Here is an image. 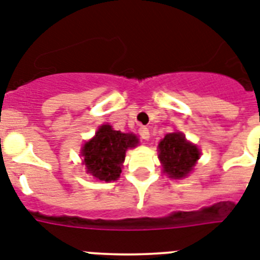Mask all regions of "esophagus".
Segmentation results:
<instances>
[{"label":"esophagus","instance_id":"obj_1","mask_svg":"<svg viewBox=\"0 0 260 260\" xmlns=\"http://www.w3.org/2000/svg\"><path fill=\"white\" fill-rule=\"evenodd\" d=\"M139 135L143 140H149V137H150V132H149V128L141 127L139 129Z\"/></svg>","mask_w":260,"mask_h":260}]
</instances>
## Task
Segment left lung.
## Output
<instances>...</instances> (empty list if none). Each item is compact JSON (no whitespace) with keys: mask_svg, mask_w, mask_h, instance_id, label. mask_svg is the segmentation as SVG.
I'll return each mask as SVG.
<instances>
[{"mask_svg":"<svg viewBox=\"0 0 260 260\" xmlns=\"http://www.w3.org/2000/svg\"><path fill=\"white\" fill-rule=\"evenodd\" d=\"M158 149V157L164 165L165 173H168L173 179L186 177L200 157L199 149L188 143L180 132L166 135Z\"/></svg>","mask_w":260,"mask_h":260,"instance_id":"obj_1","label":"left lung"}]
</instances>
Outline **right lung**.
Returning <instances> with one entry per match:
<instances>
[{"label": "right lung", "instance_id": "add662e5", "mask_svg": "<svg viewBox=\"0 0 260 260\" xmlns=\"http://www.w3.org/2000/svg\"><path fill=\"white\" fill-rule=\"evenodd\" d=\"M137 143L139 140L132 133L114 131L108 124L102 125L81 152L87 173L105 182L116 180L120 177L127 149L135 148Z\"/></svg>", "mask_w": 260, "mask_h": 260}]
</instances>
